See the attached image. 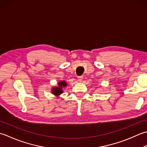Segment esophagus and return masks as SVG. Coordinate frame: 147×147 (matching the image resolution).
I'll return each instance as SVG.
<instances>
[{
  "mask_svg": "<svg viewBox=\"0 0 147 147\" xmlns=\"http://www.w3.org/2000/svg\"><path fill=\"white\" fill-rule=\"evenodd\" d=\"M83 76H79L77 77V79H78V80H79V82H82V80H83Z\"/></svg>",
  "mask_w": 147,
  "mask_h": 147,
  "instance_id": "1",
  "label": "esophagus"
}]
</instances>
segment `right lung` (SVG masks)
<instances>
[{"label": "right lung", "mask_w": 147, "mask_h": 147, "mask_svg": "<svg viewBox=\"0 0 147 147\" xmlns=\"http://www.w3.org/2000/svg\"><path fill=\"white\" fill-rule=\"evenodd\" d=\"M58 85H59V87H58V88H54L53 89L52 92L53 94L59 95L60 94H61L63 92L62 88L67 86V83H66L65 81H63V82L61 81L58 83Z\"/></svg>", "instance_id": "add662e5"}]
</instances>
